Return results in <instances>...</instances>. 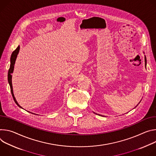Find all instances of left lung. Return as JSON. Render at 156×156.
I'll return each instance as SVG.
<instances>
[{
    "instance_id": "8db88e82",
    "label": "left lung",
    "mask_w": 156,
    "mask_h": 156,
    "mask_svg": "<svg viewBox=\"0 0 156 156\" xmlns=\"http://www.w3.org/2000/svg\"><path fill=\"white\" fill-rule=\"evenodd\" d=\"M145 62H146V63H145V64L146 65V56H145Z\"/></svg>"
}]
</instances>
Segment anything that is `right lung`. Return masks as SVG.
<instances>
[{"label":"right lung","instance_id":"1","mask_svg":"<svg viewBox=\"0 0 156 156\" xmlns=\"http://www.w3.org/2000/svg\"><path fill=\"white\" fill-rule=\"evenodd\" d=\"M19 50H20V46H19L18 47H17L16 48L15 50H14L13 51V53H12V55H11V58H10V68L9 69V71H8V82H9V83L10 85V91H11V94L12 95V97H13V98L15 101V102L16 103V104L18 105L19 107H21L19 105V103H17L15 97H14V95H13V88H12V75H11V73H13V68H14V64H15V60H16V58L17 57V55H18L19 52ZM22 108V107H21Z\"/></svg>","mask_w":156,"mask_h":156}]
</instances>
